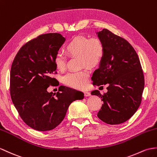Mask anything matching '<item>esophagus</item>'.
Masks as SVG:
<instances>
[{"label": "esophagus", "instance_id": "34e87169", "mask_svg": "<svg viewBox=\"0 0 157 157\" xmlns=\"http://www.w3.org/2000/svg\"><path fill=\"white\" fill-rule=\"evenodd\" d=\"M84 96L86 97H88V96H91V94L88 92H84Z\"/></svg>", "mask_w": 157, "mask_h": 157}]
</instances>
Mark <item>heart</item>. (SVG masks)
Masks as SVG:
<instances>
[{"mask_svg": "<svg viewBox=\"0 0 157 157\" xmlns=\"http://www.w3.org/2000/svg\"><path fill=\"white\" fill-rule=\"evenodd\" d=\"M66 50L71 56H79L82 65L90 67L98 66L103 60L105 46L99 37L90 38L87 36H76L66 45ZM54 64L59 71H63L66 65L64 55L57 53L54 57ZM89 73L86 70L71 71L65 75L63 81L65 84L75 89H84L88 84Z\"/></svg>", "mask_w": 157, "mask_h": 157, "instance_id": "1", "label": "heart"}]
</instances>
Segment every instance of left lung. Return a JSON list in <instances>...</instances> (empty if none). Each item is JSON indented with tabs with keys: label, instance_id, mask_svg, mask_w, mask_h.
<instances>
[{
	"label": "left lung",
	"instance_id": "left-lung-1",
	"mask_svg": "<svg viewBox=\"0 0 157 157\" xmlns=\"http://www.w3.org/2000/svg\"><path fill=\"white\" fill-rule=\"evenodd\" d=\"M97 35L104 43L105 54L92 79L94 86L106 84L108 92L101 95L94 90L91 94L101 97L104 102L98 117L109 124H119L132 117L140 106L143 71L136 52L126 39L106 29Z\"/></svg>",
	"mask_w": 157,
	"mask_h": 157
}]
</instances>
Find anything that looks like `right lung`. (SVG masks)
Wrapping results in <instances>:
<instances>
[{
  "label": "right lung",
  "instance_id": "right-lung-1",
  "mask_svg": "<svg viewBox=\"0 0 157 157\" xmlns=\"http://www.w3.org/2000/svg\"><path fill=\"white\" fill-rule=\"evenodd\" d=\"M65 41L57 33L39 35L21 47L12 63L11 100L24 122L36 130L56 128L71 103L84 98L82 92L63 86L56 95L47 90L57 81L52 78L57 74L53 59Z\"/></svg>",
  "mask_w": 157,
  "mask_h": 157
}]
</instances>
